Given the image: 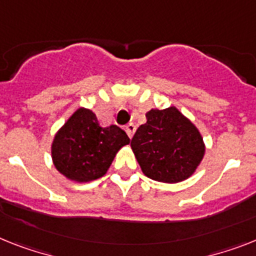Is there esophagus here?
Instances as JSON below:
<instances>
[{"instance_id":"1","label":"esophagus","mask_w":256,"mask_h":256,"mask_svg":"<svg viewBox=\"0 0 256 256\" xmlns=\"http://www.w3.org/2000/svg\"><path fill=\"white\" fill-rule=\"evenodd\" d=\"M124 132L128 134V138H132V135L135 132V124H128L124 126Z\"/></svg>"}]
</instances>
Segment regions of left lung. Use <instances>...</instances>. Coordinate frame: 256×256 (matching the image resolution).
Wrapping results in <instances>:
<instances>
[{
  "instance_id": "left-lung-1",
  "label": "left lung",
  "mask_w": 256,
  "mask_h": 256,
  "mask_svg": "<svg viewBox=\"0 0 256 256\" xmlns=\"http://www.w3.org/2000/svg\"><path fill=\"white\" fill-rule=\"evenodd\" d=\"M132 139L142 172L154 181L176 184L200 164L204 144L198 128L174 106L152 109Z\"/></svg>"
}]
</instances>
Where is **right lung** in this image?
Wrapping results in <instances>:
<instances>
[{
	"mask_svg": "<svg viewBox=\"0 0 256 256\" xmlns=\"http://www.w3.org/2000/svg\"><path fill=\"white\" fill-rule=\"evenodd\" d=\"M128 143L122 128L116 124L102 128L95 113L80 108L54 136L52 158L65 177L76 182L94 181L106 173L118 150Z\"/></svg>",
	"mask_w": 256,
	"mask_h": 256,
	"instance_id": "add662e5",
	"label": "right lung"
}]
</instances>
